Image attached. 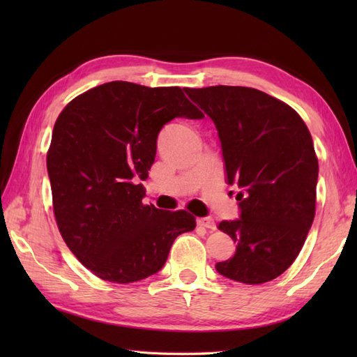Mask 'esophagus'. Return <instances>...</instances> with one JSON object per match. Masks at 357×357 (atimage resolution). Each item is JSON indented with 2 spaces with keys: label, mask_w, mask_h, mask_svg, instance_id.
<instances>
[{
  "label": "esophagus",
  "mask_w": 357,
  "mask_h": 357,
  "mask_svg": "<svg viewBox=\"0 0 357 357\" xmlns=\"http://www.w3.org/2000/svg\"><path fill=\"white\" fill-rule=\"evenodd\" d=\"M198 225L206 227V229H208V230H215L216 229V224H215V221L210 216L198 218Z\"/></svg>",
  "instance_id": "1"
}]
</instances>
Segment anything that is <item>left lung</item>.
<instances>
[{"label":"left lung","instance_id":"obj_1","mask_svg":"<svg viewBox=\"0 0 357 357\" xmlns=\"http://www.w3.org/2000/svg\"><path fill=\"white\" fill-rule=\"evenodd\" d=\"M213 121L227 183L238 184L239 219L218 229L236 242L219 275L264 284L290 267L316 211L319 164L312 135L290 105L252 87L184 89Z\"/></svg>","mask_w":357,"mask_h":357}]
</instances>
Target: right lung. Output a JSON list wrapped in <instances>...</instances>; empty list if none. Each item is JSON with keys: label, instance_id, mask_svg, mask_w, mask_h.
I'll use <instances>...</instances> for the list:
<instances>
[{"label": "right lung", "instance_id": "right-lung-1", "mask_svg": "<svg viewBox=\"0 0 357 357\" xmlns=\"http://www.w3.org/2000/svg\"><path fill=\"white\" fill-rule=\"evenodd\" d=\"M174 118L204 115L183 89L127 81L90 89L59 113L47 153L53 213L67 247L98 278L130 284L155 275L173 241L196 227L184 210L142 204L139 183Z\"/></svg>", "mask_w": 357, "mask_h": 357}]
</instances>
